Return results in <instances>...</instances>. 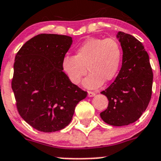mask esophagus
<instances>
[{
  "label": "esophagus",
  "instance_id": "34e87169",
  "mask_svg": "<svg viewBox=\"0 0 161 161\" xmlns=\"http://www.w3.org/2000/svg\"><path fill=\"white\" fill-rule=\"evenodd\" d=\"M95 94H96V93H95L94 92L88 91V97H92L95 96Z\"/></svg>",
  "mask_w": 161,
  "mask_h": 161
}]
</instances>
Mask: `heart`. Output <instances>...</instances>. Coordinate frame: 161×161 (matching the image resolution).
<instances>
[{"mask_svg": "<svg viewBox=\"0 0 161 161\" xmlns=\"http://www.w3.org/2000/svg\"><path fill=\"white\" fill-rule=\"evenodd\" d=\"M123 50L116 39L90 37L75 50V56H65L62 70L68 80L79 85L82 78L90 74L83 82L86 88L93 89L115 79L122 63Z\"/></svg>", "mask_w": 161, "mask_h": 161, "instance_id": "heart-1", "label": "heart"}]
</instances>
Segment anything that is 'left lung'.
<instances>
[{"label": "left lung", "mask_w": 161, "mask_h": 161, "mask_svg": "<svg viewBox=\"0 0 161 161\" xmlns=\"http://www.w3.org/2000/svg\"><path fill=\"white\" fill-rule=\"evenodd\" d=\"M117 37L123 49L122 68L115 81L101 93L107 97L108 105L100 115L106 124L120 127L137 121L146 111L153 75L142 43L121 31Z\"/></svg>", "instance_id": "8db88e82"}]
</instances>
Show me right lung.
Here are the masks:
<instances>
[{
	"label": "right lung",
	"instance_id": "obj_1",
	"mask_svg": "<svg viewBox=\"0 0 161 161\" xmlns=\"http://www.w3.org/2000/svg\"><path fill=\"white\" fill-rule=\"evenodd\" d=\"M71 44L69 36L41 34L26 42L15 56L12 88L17 110L39 131L67 127L75 106L87 96L62 70V60Z\"/></svg>",
	"mask_w": 161,
	"mask_h": 161
}]
</instances>
